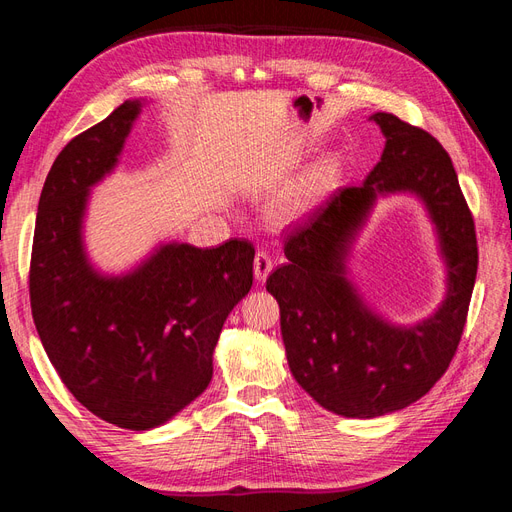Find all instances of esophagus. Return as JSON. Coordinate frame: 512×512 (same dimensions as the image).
I'll return each mask as SVG.
<instances>
[{
    "instance_id": "obj_1",
    "label": "esophagus",
    "mask_w": 512,
    "mask_h": 512,
    "mask_svg": "<svg viewBox=\"0 0 512 512\" xmlns=\"http://www.w3.org/2000/svg\"><path fill=\"white\" fill-rule=\"evenodd\" d=\"M271 269H273V258L269 256V252H258L256 258H254V275H256V280L265 282L267 277H269V273H271Z\"/></svg>"
}]
</instances>
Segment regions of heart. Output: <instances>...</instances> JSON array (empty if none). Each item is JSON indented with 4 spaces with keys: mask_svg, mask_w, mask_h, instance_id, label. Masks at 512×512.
I'll list each match as a JSON object with an SVG mask.
<instances>
[{
    "mask_svg": "<svg viewBox=\"0 0 512 512\" xmlns=\"http://www.w3.org/2000/svg\"><path fill=\"white\" fill-rule=\"evenodd\" d=\"M331 166L329 164H322V166H316L312 173H309L303 181H301V185L297 190H294L290 196H288V200H286V205H284V213L286 215H290V213H297V211H301V209H305L307 205H312L314 200L329 188V181H331Z\"/></svg>",
    "mask_w": 512,
    "mask_h": 512,
    "instance_id": "heart-1",
    "label": "heart"
}]
</instances>
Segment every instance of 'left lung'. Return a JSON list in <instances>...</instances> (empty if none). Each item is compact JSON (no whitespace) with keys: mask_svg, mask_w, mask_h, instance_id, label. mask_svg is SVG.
I'll list each match as a JSON object with an SVG mask.
<instances>
[{"mask_svg":"<svg viewBox=\"0 0 512 512\" xmlns=\"http://www.w3.org/2000/svg\"><path fill=\"white\" fill-rule=\"evenodd\" d=\"M374 119L386 136L363 185L337 190L301 224L284 230L286 265L267 280L280 303L282 337L294 380L322 408L350 418L410 406L451 365L468 320L478 247L472 211L446 149L393 113ZM421 195L441 230L449 297L423 325L395 330L360 305L343 280V256L380 191Z\"/></svg>","mask_w":512,"mask_h":512,"instance_id":"left-lung-1","label":"left lung"}]
</instances>
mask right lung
<instances>
[{"instance_id":"obj_1","label":"right lung","mask_w":512,"mask_h":512,"mask_svg":"<svg viewBox=\"0 0 512 512\" xmlns=\"http://www.w3.org/2000/svg\"><path fill=\"white\" fill-rule=\"evenodd\" d=\"M138 108L119 104L55 158L38 203L29 301L76 401L106 423L145 431L209 386L224 320L254 282V243H173L126 277L91 271L81 245L87 190L115 166Z\"/></svg>"}]
</instances>
